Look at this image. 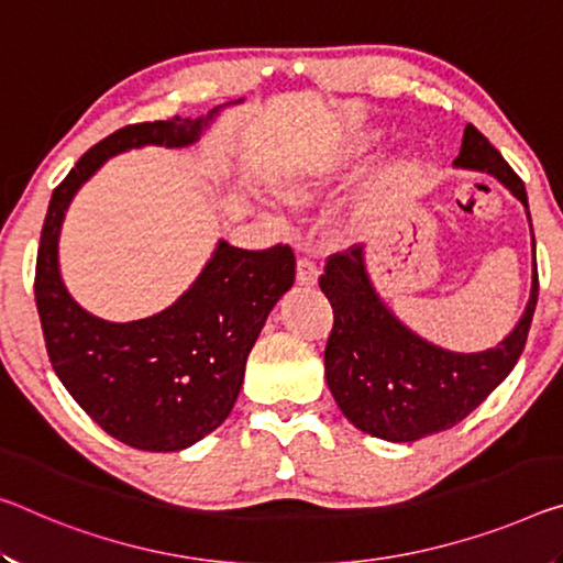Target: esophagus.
Returning <instances> with one entry per match:
<instances>
[{
	"mask_svg": "<svg viewBox=\"0 0 563 563\" xmlns=\"http://www.w3.org/2000/svg\"><path fill=\"white\" fill-rule=\"evenodd\" d=\"M298 283L300 285H316L318 283V275H320V265L313 257H300L298 261Z\"/></svg>",
	"mask_w": 563,
	"mask_h": 563,
	"instance_id": "34e87169",
	"label": "esophagus"
}]
</instances>
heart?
Instances as JSON below:
<instances>
[{
    "mask_svg": "<svg viewBox=\"0 0 563 563\" xmlns=\"http://www.w3.org/2000/svg\"><path fill=\"white\" fill-rule=\"evenodd\" d=\"M316 185H318L316 175H298V177H292V180L283 183V195L290 202H306L313 198Z\"/></svg>",
    "mask_w": 563,
    "mask_h": 563,
    "instance_id": "heart-1",
    "label": "heart"
}]
</instances>
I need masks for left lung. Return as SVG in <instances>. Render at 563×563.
Returning a JSON list of instances; mask_svg holds the SVG:
<instances>
[{"label": "left lung", "mask_w": 563, "mask_h": 563, "mask_svg": "<svg viewBox=\"0 0 563 563\" xmlns=\"http://www.w3.org/2000/svg\"><path fill=\"white\" fill-rule=\"evenodd\" d=\"M453 167L486 173L501 183L523 205L531 225L521 177L474 124L463 130ZM320 290L335 318L325 345V380L338 408L363 433L413 443L463 421L521 358L539 300L537 243L531 296L521 320L496 347L478 353L449 351L410 330L373 285L365 247L330 257Z\"/></svg>", "instance_id": "obj_1"}]
</instances>
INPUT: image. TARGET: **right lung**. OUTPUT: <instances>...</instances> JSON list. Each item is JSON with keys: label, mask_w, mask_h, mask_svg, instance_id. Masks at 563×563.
I'll use <instances>...</instances> for the list:
<instances>
[{"label": "right lung", "mask_w": 563, "mask_h": 563, "mask_svg": "<svg viewBox=\"0 0 563 563\" xmlns=\"http://www.w3.org/2000/svg\"><path fill=\"white\" fill-rule=\"evenodd\" d=\"M228 104L212 107L205 118L112 132L69 169L44 218L34 298L52 368L104 433L140 451L190 449L230 416L247 355L275 302L296 280V255L288 245L255 253L218 240L210 261L173 306L114 323L89 313L65 288L62 222L79 187L107 159L140 147H190Z\"/></svg>", "instance_id": "obj_1"}]
</instances>
